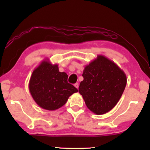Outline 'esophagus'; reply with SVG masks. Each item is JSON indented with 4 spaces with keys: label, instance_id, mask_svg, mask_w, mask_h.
I'll list each match as a JSON object with an SVG mask.
<instances>
[{
    "label": "esophagus",
    "instance_id": "1",
    "mask_svg": "<svg viewBox=\"0 0 150 150\" xmlns=\"http://www.w3.org/2000/svg\"><path fill=\"white\" fill-rule=\"evenodd\" d=\"M74 86L78 89V88H79V84H78V83H75V84L74 85Z\"/></svg>",
    "mask_w": 150,
    "mask_h": 150
}]
</instances>
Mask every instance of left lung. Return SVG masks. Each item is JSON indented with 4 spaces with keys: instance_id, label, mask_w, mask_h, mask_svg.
Listing matches in <instances>:
<instances>
[{
    "instance_id": "1",
    "label": "left lung",
    "mask_w": 150,
    "mask_h": 150,
    "mask_svg": "<svg viewBox=\"0 0 150 150\" xmlns=\"http://www.w3.org/2000/svg\"><path fill=\"white\" fill-rule=\"evenodd\" d=\"M82 75L79 92L91 111L100 115L115 107L126 85L123 70L112 61L98 55L85 66Z\"/></svg>"
}]
</instances>
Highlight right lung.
Listing matches in <instances>:
<instances>
[{
    "label": "right lung",
    "mask_w": 150,
    "mask_h": 150,
    "mask_svg": "<svg viewBox=\"0 0 150 150\" xmlns=\"http://www.w3.org/2000/svg\"><path fill=\"white\" fill-rule=\"evenodd\" d=\"M68 75L59 72L57 64L44 60L33 71L29 81V91L40 107L55 110L67 103L69 96L78 90L67 82Z\"/></svg>",
    "instance_id": "right-lung-1"
}]
</instances>
